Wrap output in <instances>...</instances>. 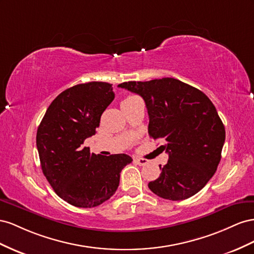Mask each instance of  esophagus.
Listing matches in <instances>:
<instances>
[{"label": "esophagus", "instance_id": "obj_1", "mask_svg": "<svg viewBox=\"0 0 254 254\" xmlns=\"http://www.w3.org/2000/svg\"><path fill=\"white\" fill-rule=\"evenodd\" d=\"M135 161L139 166H144V165L148 164V161H147V159H144V158H138V157H137V158H135Z\"/></svg>", "mask_w": 254, "mask_h": 254}]
</instances>
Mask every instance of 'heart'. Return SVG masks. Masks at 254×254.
I'll return each instance as SVG.
<instances>
[{"label":"heart","mask_w":254,"mask_h":254,"mask_svg":"<svg viewBox=\"0 0 254 254\" xmlns=\"http://www.w3.org/2000/svg\"><path fill=\"white\" fill-rule=\"evenodd\" d=\"M136 97H128V98H127L125 101H128V100H133V99H135Z\"/></svg>","instance_id":"1"}]
</instances>
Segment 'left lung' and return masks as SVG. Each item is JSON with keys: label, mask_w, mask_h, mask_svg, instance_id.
I'll return each instance as SVG.
<instances>
[{"label": "left lung", "mask_w": 254, "mask_h": 254, "mask_svg": "<svg viewBox=\"0 0 254 254\" xmlns=\"http://www.w3.org/2000/svg\"><path fill=\"white\" fill-rule=\"evenodd\" d=\"M118 87L139 95L149 115L148 132L169 159L148 184L158 197L185 200L203 188L218 167L226 129L205 93L173 77L125 82Z\"/></svg>", "instance_id": "obj_1"}]
</instances>
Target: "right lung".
Here are the masks:
<instances>
[{
    "label": "right lung",
    "instance_id": "1",
    "mask_svg": "<svg viewBox=\"0 0 254 254\" xmlns=\"http://www.w3.org/2000/svg\"><path fill=\"white\" fill-rule=\"evenodd\" d=\"M115 98L112 84L89 82L63 91L50 104L37 129L41 169L54 191L76 207H95L117 190L120 172L132 157L99 156L83 147Z\"/></svg>",
    "mask_w": 254,
    "mask_h": 254
}]
</instances>
